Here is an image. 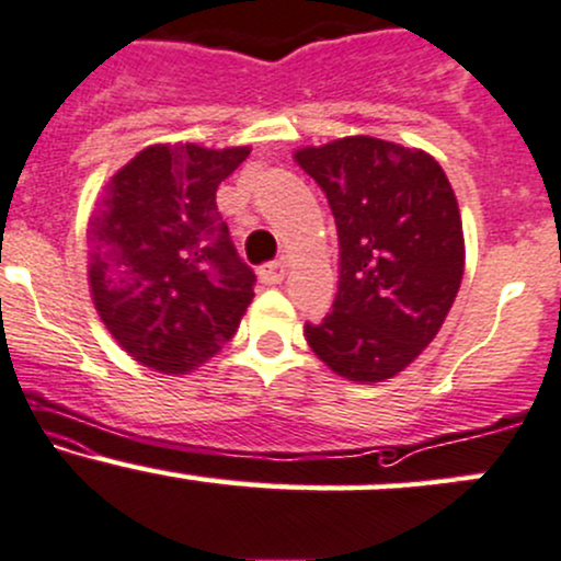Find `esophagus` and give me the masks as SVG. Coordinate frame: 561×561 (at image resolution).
Returning a JSON list of instances; mask_svg holds the SVG:
<instances>
[{
	"instance_id": "obj_1",
	"label": "esophagus",
	"mask_w": 561,
	"mask_h": 561,
	"mask_svg": "<svg viewBox=\"0 0 561 561\" xmlns=\"http://www.w3.org/2000/svg\"><path fill=\"white\" fill-rule=\"evenodd\" d=\"M257 279H261L263 285H268V287L282 285V279H285V263H282V261L263 263V266L257 268Z\"/></svg>"
}]
</instances>
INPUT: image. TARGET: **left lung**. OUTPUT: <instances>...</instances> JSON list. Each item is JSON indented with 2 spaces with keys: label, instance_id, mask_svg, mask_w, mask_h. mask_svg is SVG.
<instances>
[{
  "label": "left lung",
  "instance_id": "8db88e82",
  "mask_svg": "<svg viewBox=\"0 0 561 561\" xmlns=\"http://www.w3.org/2000/svg\"><path fill=\"white\" fill-rule=\"evenodd\" d=\"M337 226V295L306 324L313 354L356 383L402 373L436 337L463 279V224L445 170L421 149L351 135L295 151Z\"/></svg>",
  "mask_w": 561,
  "mask_h": 561
}]
</instances>
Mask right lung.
I'll list each match as a JSON object with an SVG mask.
<instances>
[{
  "instance_id": "obj_1",
  "label": "right lung",
  "mask_w": 561,
  "mask_h": 561,
  "mask_svg": "<svg viewBox=\"0 0 561 561\" xmlns=\"http://www.w3.org/2000/svg\"><path fill=\"white\" fill-rule=\"evenodd\" d=\"M250 146L157 144L111 175L88 224L90 293L127 354L186 375L231 341L255 274L215 205Z\"/></svg>"
}]
</instances>
